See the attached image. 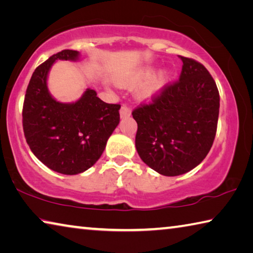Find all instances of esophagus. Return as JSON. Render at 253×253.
<instances>
[{
    "label": "esophagus",
    "mask_w": 253,
    "mask_h": 253,
    "mask_svg": "<svg viewBox=\"0 0 253 253\" xmlns=\"http://www.w3.org/2000/svg\"><path fill=\"white\" fill-rule=\"evenodd\" d=\"M131 115V109L128 107L127 105H122L121 107V117L125 118V117H129Z\"/></svg>",
    "instance_id": "esophagus-1"
}]
</instances>
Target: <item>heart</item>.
<instances>
[{
  "label": "heart",
  "mask_w": 253,
  "mask_h": 253,
  "mask_svg": "<svg viewBox=\"0 0 253 253\" xmlns=\"http://www.w3.org/2000/svg\"><path fill=\"white\" fill-rule=\"evenodd\" d=\"M154 69L152 67H146L144 68L143 70H140L139 72H137L135 76H132L130 79H128L125 81V84H138L140 81H143L145 79L149 78V76H152ZM169 79V72L166 70H161L160 72H157L156 75H154L151 79L145 84L139 90V96L143 98H152L155 95H157L158 92L162 90V88L164 87L166 81Z\"/></svg>",
  "instance_id": "heart-1"
}]
</instances>
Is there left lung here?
<instances>
[{
  "label": "left lung",
  "mask_w": 253,
  "mask_h": 253,
  "mask_svg": "<svg viewBox=\"0 0 253 253\" xmlns=\"http://www.w3.org/2000/svg\"><path fill=\"white\" fill-rule=\"evenodd\" d=\"M181 76L148 104L132 110L136 149L145 164L165 176L196 168L212 147L219 118L220 95L207 68L182 57Z\"/></svg>",
  "instance_id": "obj_1"
}]
</instances>
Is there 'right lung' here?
Instances as JSON below:
<instances>
[{
  "instance_id": "1",
  "label": "right lung",
  "mask_w": 253,
  "mask_h": 253,
  "mask_svg": "<svg viewBox=\"0 0 253 253\" xmlns=\"http://www.w3.org/2000/svg\"><path fill=\"white\" fill-rule=\"evenodd\" d=\"M78 58V51L62 50L37 67L22 109L30 149L50 169L66 175L83 173L99 160L121 119V105L102 101L92 89L72 104H62L50 95L46 77L55 60Z\"/></svg>"
}]
</instances>
